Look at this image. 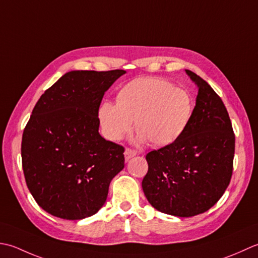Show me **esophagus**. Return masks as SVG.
<instances>
[{"label":"esophagus","instance_id":"obj_1","mask_svg":"<svg viewBox=\"0 0 258 258\" xmlns=\"http://www.w3.org/2000/svg\"><path fill=\"white\" fill-rule=\"evenodd\" d=\"M137 155V151L134 150V149H130V148H127L124 150V158L125 160H129L130 158H133V157H135Z\"/></svg>","mask_w":258,"mask_h":258}]
</instances>
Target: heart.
I'll list each match as a JSON object with an SVG mask.
<instances>
[{
  "instance_id": "obj_1",
  "label": "heart",
  "mask_w": 258,
  "mask_h": 258,
  "mask_svg": "<svg viewBox=\"0 0 258 258\" xmlns=\"http://www.w3.org/2000/svg\"><path fill=\"white\" fill-rule=\"evenodd\" d=\"M117 101L100 106L103 136L111 141L122 139L133 129L135 120L139 139H149L157 147L179 138L194 110L190 94L160 78H139L129 82L118 93Z\"/></svg>"
}]
</instances>
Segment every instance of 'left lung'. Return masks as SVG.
Here are the masks:
<instances>
[{"label": "left lung", "mask_w": 258, "mask_h": 258, "mask_svg": "<svg viewBox=\"0 0 258 258\" xmlns=\"http://www.w3.org/2000/svg\"><path fill=\"white\" fill-rule=\"evenodd\" d=\"M198 88L187 128L172 144L146 156L143 190L154 208L177 217L207 212L223 196L233 173L235 135L222 99L196 73Z\"/></svg>", "instance_id": "1"}]
</instances>
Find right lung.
Segmentation results:
<instances>
[{
  "label": "right lung",
  "instance_id": "add662e5",
  "mask_svg": "<svg viewBox=\"0 0 258 258\" xmlns=\"http://www.w3.org/2000/svg\"><path fill=\"white\" fill-rule=\"evenodd\" d=\"M124 70L70 71L43 94L21 145L26 185L46 213L90 217L106 203L112 178L124 167V148L99 134V107Z\"/></svg>",
  "mask_w": 258,
  "mask_h": 258
}]
</instances>
